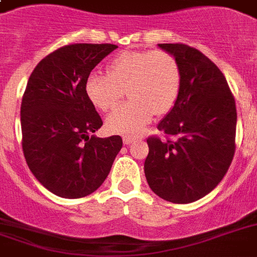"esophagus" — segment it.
Returning a JSON list of instances; mask_svg holds the SVG:
<instances>
[{"label":"esophagus","mask_w":257,"mask_h":257,"mask_svg":"<svg viewBox=\"0 0 257 257\" xmlns=\"http://www.w3.org/2000/svg\"><path fill=\"white\" fill-rule=\"evenodd\" d=\"M136 140V139H135V137H124V139H122V141H124V144L125 145H129V144H132L133 141Z\"/></svg>","instance_id":"obj_1"}]
</instances>
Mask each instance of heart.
I'll use <instances>...</instances> for the list:
<instances>
[{"label": "heart", "mask_w": 257, "mask_h": 257, "mask_svg": "<svg viewBox=\"0 0 257 257\" xmlns=\"http://www.w3.org/2000/svg\"><path fill=\"white\" fill-rule=\"evenodd\" d=\"M181 73L172 54L164 50L124 52L106 65V74L92 73L85 92L97 109L108 112L124 97L131 100L106 117L109 132L125 136L140 133L155 113H168L179 97Z\"/></svg>", "instance_id": "1"}]
</instances>
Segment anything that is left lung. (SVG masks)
<instances>
[{"instance_id":"left-lung-1","label":"left lung","mask_w":257,"mask_h":257,"mask_svg":"<svg viewBox=\"0 0 257 257\" xmlns=\"http://www.w3.org/2000/svg\"><path fill=\"white\" fill-rule=\"evenodd\" d=\"M179 64L181 85L157 129L172 140L149 137L144 172L159 197L193 203L213 191L235 155V98L224 74L195 48L159 44Z\"/></svg>"}]
</instances>
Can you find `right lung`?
Listing matches in <instances>:
<instances>
[{
	"label": "right lung",
	"instance_id": "right-lung-1",
	"mask_svg": "<svg viewBox=\"0 0 257 257\" xmlns=\"http://www.w3.org/2000/svg\"><path fill=\"white\" fill-rule=\"evenodd\" d=\"M117 49L112 44H73L42 58L21 102L22 151L34 177L64 199H80L104 183L120 136H94L102 125L86 96L93 68Z\"/></svg>",
	"mask_w": 257,
	"mask_h": 257
}]
</instances>
